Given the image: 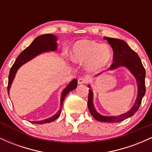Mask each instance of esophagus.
<instances>
[{
  "label": "esophagus",
  "mask_w": 152,
  "mask_h": 152,
  "mask_svg": "<svg viewBox=\"0 0 152 152\" xmlns=\"http://www.w3.org/2000/svg\"><path fill=\"white\" fill-rule=\"evenodd\" d=\"M88 82V79L84 77H81L78 78V84H84V83H86Z\"/></svg>",
  "instance_id": "obj_1"
}]
</instances>
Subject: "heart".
<instances>
[{
    "mask_svg": "<svg viewBox=\"0 0 152 152\" xmlns=\"http://www.w3.org/2000/svg\"><path fill=\"white\" fill-rule=\"evenodd\" d=\"M74 61L86 64L91 71H97L107 65L112 58V51L107 44H99L91 40H80L73 46L71 52Z\"/></svg>",
    "mask_w": 152,
    "mask_h": 152,
    "instance_id": "b5f03b06",
    "label": "heart"
}]
</instances>
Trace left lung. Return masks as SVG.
<instances>
[{"instance_id":"left-lung-1","label":"left lung","mask_w":152,"mask_h":152,"mask_svg":"<svg viewBox=\"0 0 152 152\" xmlns=\"http://www.w3.org/2000/svg\"><path fill=\"white\" fill-rule=\"evenodd\" d=\"M104 39L107 40V41L112 48L113 51H114V56H113L114 63L111 64L108 70H114V69H117L120 66H124L134 75L136 80H137L138 86L137 98L134 106L126 113L117 116H106L99 114L96 111L93 104V92H92L91 89L88 90L89 92H88L87 105H88V110H89L91 114L93 116V117L96 120L101 122L116 123V122L124 121L130 116H133L139 109L146 91V71L145 69L142 65V61H141L138 54L135 51H134L125 41L117 39V38L108 37H104ZM88 87L91 88L90 85H88Z\"/></svg>"}]
</instances>
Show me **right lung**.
<instances>
[{"label": "right lung", "instance_id": "1", "mask_svg": "<svg viewBox=\"0 0 152 152\" xmlns=\"http://www.w3.org/2000/svg\"><path fill=\"white\" fill-rule=\"evenodd\" d=\"M57 37L54 35L52 34H44L41 36H38L34 39V41L31 43V44L29 46H28L25 50H23L21 52V53L19 54V56L17 57L16 60L13 65L12 66L11 69L10 70L9 76H8V94H9V90L10 86H11L12 82L14 79L15 74L19 68L26 62L29 61L36 57V56L43 53V52L47 51H54L57 49ZM77 87V80L74 78L72 80L70 83H69L67 86L66 87L65 89L63 91L61 94V109L56 113L54 116L51 117L43 119L42 121H30L31 123L41 124L45 123H50V122L53 121L60 116L61 112V107L62 104L64 103V99H65L66 96L67 95L69 92L71 91L74 90Z\"/></svg>", "mask_w": 152, "mask_h": 152}]
</instances>
